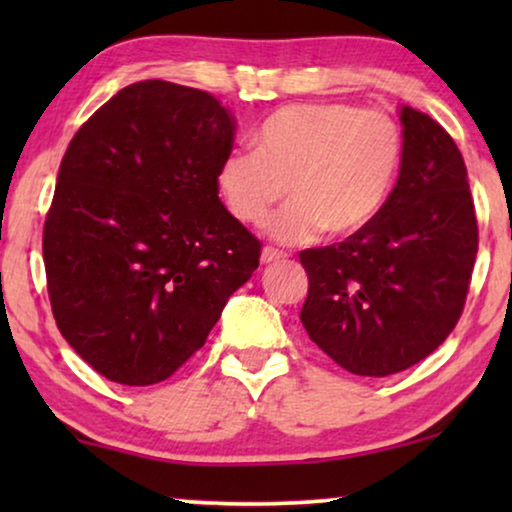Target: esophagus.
I'll list each match as a JSON object with an SVG mask.
<instances>
[{
  "instance_id": "obj_1",
  "label": "esophagus",
  "mask_w": 512,
  "mask_h": 512,
  "mask_svg": "<svg viewBox=\"0 0 512 512\" xmlns=\"http://www.w3.org/2000/svg\"><path fill=\"white\" fill-rule=\"evenodd\" d=\"M282 258H286V254H284V251L275 249V247H263V251H261V261H263V263L282 261Z\"/></svg>"
}]
</instances>
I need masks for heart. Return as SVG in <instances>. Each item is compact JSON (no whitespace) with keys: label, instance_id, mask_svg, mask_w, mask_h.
<instances>
[{"label":"heart","instance_id":"obj_1","mask_svg":"<svg viewBox=\"0 0 512 512\" xmlns=\"http://www.w3.org/2000/svg\"><path fill=\"white\" fill-rule=\"evenodd\" d=\"M256 151H230L216 167L223 205L258 226L270 221L282 242L314 240L321 230L349 237L368 228L391 198L403 165V130L387 111L347 102L277 109L254 132Z\"/></svg>","mask_w":512,"mask_h":512}]
</instances>
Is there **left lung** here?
Wrapping results in <instances>:
<instances>
[{
	"label": "left lung",
	"mask_w": 512,
	"mask_h": 512,
	"mask_svg": "<svg viewBox=\"0 0 512 512\" xmlns=\"http://www.w3.org/2000/svg\"><path fill=\"white\" fill-rule=\"evenodd\" d=\"M403 165L382 214L331 247L300 251L310 289L300 321L354 375L415 366L454 331L478 254V219L454 139L403 107Z\"/></svg>",
	"instance_id": "1"
}]
</instances>
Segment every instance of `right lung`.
<instances>
[{
  "instance_id": "1",
  "label": "right lung",
  "mask_w": 512,
  "mask_h": 512,
  "mask_svg": "<svg viewBox=\"0 0 512 512\" xmlns=\"http://www.w3.org/2000/svg\"><path fill=\"white\" fill-rule=\"evenodd\" d=\"M235 118L212 93L149 79L76 130L44 223L62 338L111 382L177 373L251 277L261 242L223 207Z\"/></svg>"
}]
</instances>
